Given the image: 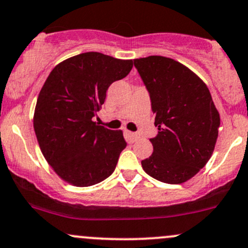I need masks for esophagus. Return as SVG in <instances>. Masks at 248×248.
<instances>
[{
	"label": "esophagus",
	"mask_w": 248,
	"mask_h": 248,
	"mask_svg": "<svg viewBox=\"0 0 248 248\" xmlns=\"http://www.w3.org/2000/svg\"><path fill=\"white\" fill-rule=\"evenodd\" d=\"M126 134V138L128 139L130 142H135V141L139 140L140 139V134H138V133H132V132H126L124 133Z\"/></svg>",
	"instance_id": "34e87169"
}]
</instances>
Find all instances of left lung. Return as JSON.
Masks as SVG:
<instances>
[{"label": "left lung", "mask_w": 248, "mask_h": 248, "mask_svg": "<svg viewBox=\"0 0 248 248\" xmlns=\"http://www.w3.org/2000/svg\"><path fill=\"white\" fill-rule=\"evenodd\" d=\"M149 92L155 127L153 153L143 170L156 180L178 185L203 167L213 154L220 115L207 86L189 68L165 56L135 59Z\"/></svg>", "instance_id": "8db88e82"}]
</instances>
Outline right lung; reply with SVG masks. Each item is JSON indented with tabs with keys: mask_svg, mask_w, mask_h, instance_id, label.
Here are the masks:
<instances>
[{
	"mask_svg": "<svg viewBox=\"0 0 248 248\" xmlns=\"http://www.w3.org/2000/svg\"><path fill=\"white\" fill-rule=\"evenodd\" d=\"M132 68L133 60L88 51L50 72L37 97L34 130L43 156L62 180L88 187L114 172L127 146L122 130L99 126L93 118L108 87Z\"/></svg>",
	"mask_w": 248,
	"mask_h": 248,
	"instance_id": "add662e5",
	"label": "right lung"
}]
</instances>
